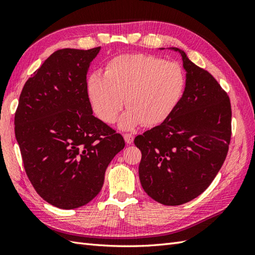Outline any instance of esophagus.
I'll use <instances>...</instances> for the list:
<instances>
[{
    "label": "esophagus",
    "instance_id": "esophagus-1",
    "mask_svg": "<svg viewBox=\"0 0 255 255\" xmlns=\"http://www.w3.org/2000/svg\"><path fill=\"white\" fill-rule=\"evenodd\" d=\"M124 139H125V141H126L127 144H130L133 141V136H132L131 133H125L124 134Z\"/></svg>",
    "mask_w": 255,
    "mask_h": 255
}]
</instances>
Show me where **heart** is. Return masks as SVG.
Instances as JSON below:
<instances>
[{
	"instance_id": "heart-1",
	"label": "heart",
	"mask_w": 255,
	"mask_h": 255,
	"mask_svg": "<svg viewBox=\"0 0 255 255\" xmlns=\"http://www.w3.org/2000/svg\"><path fill=\"white\" fill-rule=\"evenodd\" d=\"M185 74L174 62L159 57L133 53L107 62L104 75L92 73L86 90L101 121L113 124L124 105L128 107L118 127L131 130L140 124L155 126L170 116L185 89Z\"/></svg>"
}]
</instances>
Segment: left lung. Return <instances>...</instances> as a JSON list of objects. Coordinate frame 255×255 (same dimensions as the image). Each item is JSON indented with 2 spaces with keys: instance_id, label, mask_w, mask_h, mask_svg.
Returning <instances> with one entry per match:
<instances>
[{
  "instance_id": "1",
  "label": "left lung",
  "mask_w": 255,
  "mask_h": 255,
  "mask_svg": "<svg viewBox=\"0 0 255 255\" xmlns=\"http://www.w3.org/2000/svg\"><path fill=\"white\" fill-rule=\"evenodd\" d=\"M167 49L182 57L185 89L170 116L134 138V144L142 154L139 178L144 192L160 204L177 206L199 196L223 166L231 137V106L213 75L183 50Z\"/></svg>"
}]
</instances>
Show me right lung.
<instances>
[{
	"label": "right lung",
	"mask_w": 255,
	"mask_h": 255,
	"mask_svg": "<svg viewBox=\"0 0 255 255\" xmlns=\"http://www.w3.org/2000/svg\"><path fill=\"white\" fill-rule=\"evenodd\" d=\"M101 47L57 50L27 80L15 113V137L36 192L61 209L90 203L125 140L93 115L86 74Z\"/></svg>",
	"instance_id": "add662e5"
}]
</instances>
